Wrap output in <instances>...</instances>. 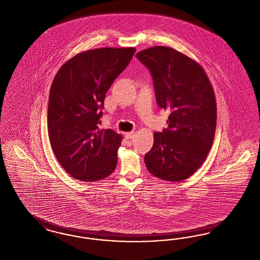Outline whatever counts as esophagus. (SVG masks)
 I'll list each match as a JSON object with an SVG mask.
<instances>
[{"label": "esophagus", "instance_id": "obj_1", "mask_svg": "<svg viewBox=\"0 0 260 260\" xmlns=\"http://www.w3.org/2000/svg\"><path fill=\"white\" fill-rule=\"evenodd\" d=\"M125 138L126 139H132V138H134V136H135V132H131V133H126L125 135Z\"/></svg>", "mask_w": 260, "mask_h": 260}]
</instances>
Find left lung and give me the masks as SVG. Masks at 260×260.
<instances>
[{"label": "left lung", "mask_w": 260, "mask_h": 260, "mask_svg": "<svg viewBox=\"0 0 260 260\" xmlns=\"http://www.w3.org/2000/svg\"><path fill=\"white\" fill-rule=\"evenodd\" d=\"M154 79L157 105L170 112L168 128L154 134L145 155L149 172L161 180L181 182L204 162L213 145L217 104L204 69L168 46H153L136 54Z\"/></svg>", "instance_id": "left-lung-1"}]
</instances>
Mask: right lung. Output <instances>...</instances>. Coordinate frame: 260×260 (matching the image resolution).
I'll return each instance as SVG.
<instances>
[{
    "label": "right lung",
    "mask_w": 260,
    "mask_h": 260,
    "mask_svg": "<svg viewBox=\"0 0 260 260\" xmlns=\"http://www.w3.org/2000/svg\"><path fill=\"white\" fill-rule=\"evenodd\" d=\"M135 47H103L78 53L53 80L47 126L53 152L74 179L94 182L117 166L123 136L100 129L105 93L133 59Z\"/></svg>",
    "instance_id": "1"
}]
</instances>
